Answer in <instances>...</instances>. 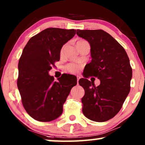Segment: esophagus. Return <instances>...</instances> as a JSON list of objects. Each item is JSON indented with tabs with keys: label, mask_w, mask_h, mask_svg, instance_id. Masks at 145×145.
I'll use <instances>...</instances> for the list:
<instances>
[{
	"label": "esophagus",
	"mask_w": 145,
	"mask_h": 145,
	"mask_svg": "<svg viewBox=\"0 0 145 145\" xmlns=\"http://www.w3.org/2000/svg\"><path fill=\"white\" fill-rule=\"evenodd\" d=\"M76 78H77V81L78 82V80H79V79L80 78V76H76Z\"/></svg>",
	"instance_id": "obj_1"
}]
</instances>
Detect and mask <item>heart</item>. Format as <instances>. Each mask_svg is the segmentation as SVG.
Wrapping results in <instances>:
<instances>
[{"label":"heart","instance_id":"1","mask_svg":"<svg viewBox=\"0 0 145 145\" xmlns=\"http://www.w3.org/2000/svg\"><path fill=\"white\" fill-rule=\"evenodd\" d=\"M84 41L85 40H80L77 42V43L84 42ZM63 48H62L61 51H63ZM65 69L66 71H68L69 72L72 73V74H76V73H78L80 71V69H81V65H80V64H78L76 63H69L68 65L66 66Z\"/></svg>","mask_w":145,"mask_h":145}]
</instances>
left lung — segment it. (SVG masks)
I'll return each mask as SVG.
<instances>
[{"label": "left lung", "mask_w": 145, "mask_h": 145, "mask_svg": "<svg viewBox=\"0 0 145 145\" xmlns=\"http://www.w3.org/2000/svg\"><path fill=\"white\" fill-rule=\"evenodd\" d=\"M78 37L91 45L92 60L86 65L83 87L82 112L91 121L105 122L113 118L123 106L131 90L132 68L124 48L103 30H76ZM93 76L101 80L96 87L86 79Z\"/></svg>", "instance_id": "left-lung-1"}]
</instances>
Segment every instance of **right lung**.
Returning <instances> with one entry per match:
<instances>
[{"mask_svg":"<svg viewBox=\"0 0 145 145\" xmlns=\"http://www.w3.org/2000/svg\"><path fill=\"white\" fill-rule=\"evenodd\" d=\"M76 30L48 28L31 37L18 61L17 86L22 104L34 119L49 122L63 113V105L77 83L74 75L63 74L58 81L48 71L59 61L63 44Z\"/></svg>","mask_w":145,"mask_h":145,"instance_id":"1","label":"right lung"}]
</instances>
